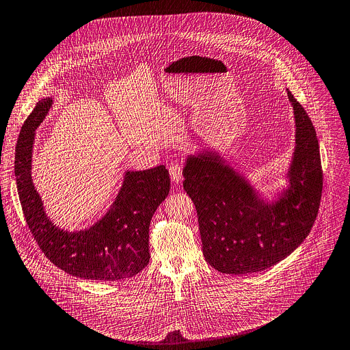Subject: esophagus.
Returning a JSON list of instances; mask_svg holds the SVG:
<instances>
[{
  "instance_id": "34e87169",
  "label": "esophagus",
  "mask_w": 350,
  "mask_h": 350,
  "mask_svg": "<svg viewBox=\"0 0 350 350\" xmlns=\"http://www.w3.org/2000/svg\"><path fill=\"white\" fill-rule=\"evenodd\" d=\"M169 173H170V178L174 183H178L183 180V166L180 163H172L169 166Z\"/></svg>"
}]
</instances>
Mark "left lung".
Returning a JSON list of instances; mask_svg holds the SVG:
<instances>
[{
	"instance_id": "1",
	"label": "left lung",
	"mask_w": 350,
	"mask_h": 350,
	"mask_svg": "<svg viewBox=\"0 0 350 350\" xmlns=\"http://www.w3.org/2000/svg\"><path fill=\"white\" fill-rule=\"evenodd\" d=\"M288 96L295 109L296 151L291 188L275 204L260 202L218 155L207 152L187 161L184 189L198 211L203 255L219 273L240 275L277 265L315 224L323 188L319 142L304 107L291 91Z\"/></svg>"
}]
</instances>
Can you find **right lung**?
I'll use <instances>...</instances> for the list:
<instances>
[{
  "instance_id": "add662e5",
  "label": "right lung",
  "mask_w": 350,
  "mask_h": 350,
  "mask_svg": "<svg viewBox=\"0 0 350 350\" xmlns=\"http://www.w3.org/2000/svg\"><path fill=\"white\" fill-rule=\"evenodd\" d=\"M51 102V98H44L35 105L16 144L14 176L28 229L46 258L73 277L92 281L131 278L150 262V222L169 193V172L163 165L126 172L111 208L92 228L76 233L55 228L46 217L31 180L35 129L46 117Z\"/></svg>"
}]
</instances>
